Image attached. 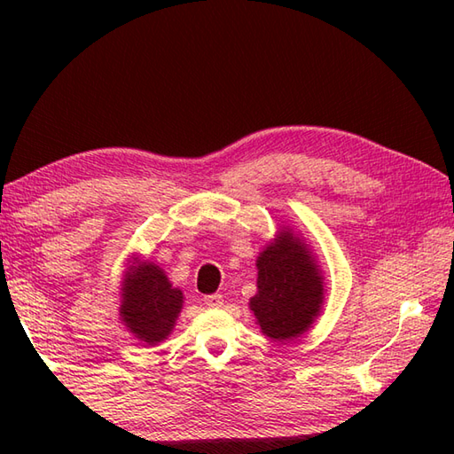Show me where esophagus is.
I'll list each match as a JSON object with an SVG mask.
<instances>
[{"label":"esophagus","instance_id":"34e87169","mask_svg":"<svg viewBox=\"0 0 454 454\" xmlns=\"http://www.w3.org/2000/svg\"><path fill=\"white\" fill-rule=\"evenodd\" d=\"M202 301H205V304H207L208 308H220L222 304H224V296L216 293V294L205 296V298H202Z\"/></svg>","mask_w":454,"mask_h":454}]
</instances>
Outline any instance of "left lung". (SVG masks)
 I'll return each mask as SVG.
<instances>
[{"label":"left lung","mask_w":454,"mask_h":454,"mask_svg":"<svg viewBox=\"0 0 454 454\" xmlns=\"http://www.w3.org/2000/svg\"><path fill=\"white\" fill-rule=\"evenodd\" d=\"M324 304V277L304 239L283 228L257 257V294L249 308L275 341L301 337Z\"/></svg>","instance_id":"left-lung-1"}]
</instances>
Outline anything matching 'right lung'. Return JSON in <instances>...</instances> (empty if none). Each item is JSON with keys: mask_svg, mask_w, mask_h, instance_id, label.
I'll return each mask as SVG.
<instances>
[{"mask_svg": "<svg viewBox=\"0 0 454 454\" xmlns=\"http://www.w3.org/2000/svg\"><path fill=\"white\" fill-rule=\"evenodd\" d=\"M183 306V293L173 288L163 269L132 257L122 281L121 320L140 341L168 340Z\"/></svg>", "mask_w": 454, "mask_h": 454, "instance_id": "right-lung-1", "label": "right lung"}]
</instances>
